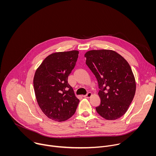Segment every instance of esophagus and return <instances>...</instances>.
I'll return each mask as SVG.
<instances>
[{
	"label": "esophagus",
	"mask_w": 156,
	"mask_h": 156,
	"mask_svg": "<svg viewBox=\"0 0 156 156\" xmlns=\"http://www.w3.org/2000/svg\"><path fill=\"white\" fill-rule=\"evenodd\" d=\"M91 96H92V93L91 92H88L86 95L83 96V97L85 98H90L91 97Z\"/></svg>",
	"instance_id": "obj_1"
}]
</instances>
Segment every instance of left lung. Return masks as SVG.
Returning a JSON list of instances; mask_svg holds the SVG:
<instances>
[{
  "label": "left lung",
  "mask_w": 156,
  "mask_h": 156,
  "mask_svg": "<svg viewBox=\"0 0 156 156\" xmlns=\"http://www.w3.org/2000/svg\"><path fill=\"white\" fill-rule=\"evenodd\" d=\"M86 64L97 78L101 104L96 107L104 119L114 120L127 111L136 92L134 75L128 62L112 50H92L84 54Z\"/></svg>",
  "instance_id": "1"
}]
</instances>
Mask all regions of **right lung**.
I'll return each instance as SVG.
<instances>
[{
    "label": "right lung",
    "instance_id": "obj_1",
    "mask_svg": "<svg viewBox=\"0 0 156 156\" xmlns=\"http://www.w3.org/2000/svg\"><path fill=\"white\" fill-rule=\"evenodd\" d=\"M78 51L48 55L36 70L33 85L37 104L49 119L63 122L75 112L79 99L68 83L78 57Z\"/></svg>",
    "mask_w": 156,
    "mask_h": 156
}]
</instances>
